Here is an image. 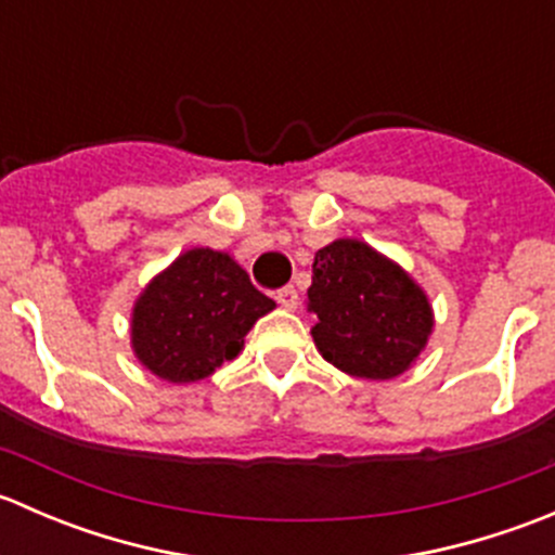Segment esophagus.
Instances as JSON below:
<instances>
[{
	"mask_svg": "<svg viewBox=\"0 0 555 555\" xmlns=\"http://www.w3.org/2000/svg\"><path fill=\"white\" fill-rule=\"evenodd\" d=\"M273 298H276V304L279 306H284V309L287 311H295L298 309V289L295 287H282V289H276V295H273Z\"/></svg>",
	"mask_w": 555,
	"mask_h": 555,
	"instance_id": "34e87169",
	"label": "esophagus"
}]
</instances>
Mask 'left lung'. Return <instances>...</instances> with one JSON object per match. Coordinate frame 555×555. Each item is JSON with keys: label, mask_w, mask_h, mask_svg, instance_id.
Returning a JSON list of instances; mask_svg holds the SVG:
<instances>
[{"label": "left lung", "mask_w": 555, "mask_h": 555, "mask_svg": "<svg viewBox=\"0 0 555 555\" xmlns=\"http://www.w3.org/2000/svg\"><path fill=\"white\" fill-rule=\"evenodd\" d=\"M309 309L317 349L357 378L400 376L433 333V309L422 287L371 246L340 238L313 257Z\"/></svg>", "instance_id": "1"}]
</instances>
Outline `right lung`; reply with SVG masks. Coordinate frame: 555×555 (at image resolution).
<instances>
[{
  "label": "right lung",
  "instance_id": "right-lung-1",
  "mask_svg": "<svg viewBox=\"0 0 555 555\" xmlns=\"http://www.w3.org/2000/svg\"><path fill=\"white\" fill-rule=\"evenodd\" d=\"M273 306L231 257L190 249L137 300L133 351L166 382H201L242 351L244 335Z\"/></svg>",
  "mask_w": 555,
  "mask_h": 555
}]
</instances>
